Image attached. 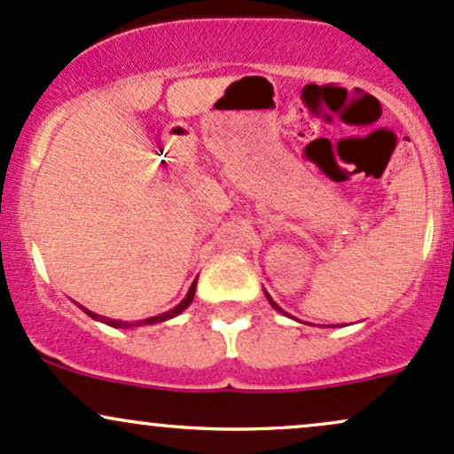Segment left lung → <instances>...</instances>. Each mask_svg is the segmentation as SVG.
I'll return each mask as SVG.
<instances>
[{
    "instance_id": "8db88e82",
    "label": "left lung",
    "mask_w": 454,
    "mask_h": 454,
    "mask_svg": "<svg viewBox=\"0 0 454 454\" xmlns=\"http://www.w3.org/2000/svg\"><path fill=\"white\" fill-rule=\"evenodd\" d=\"M267 299H269V303L275 307V309H278V311H281V314H286V311H284V309H281V307H279L278 303H275V301H273V299H270V296H269V294H267ZM286 316H288V314H286Z\"/></svg>"
}]
</instances>
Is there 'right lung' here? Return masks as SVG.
Here are the masks:
<instances>
[{"mask_svg":"<svg viewBox=\"0 0 454 454\" xmlns=\"http://www.w3.org/2000/svg\"><path fill=\"white\" fill-rule=\"evenodd\" d=\"M194 293H196V279H194V284L190 286V290H187V294H185V299L181 301L179 305L176 307H173V309L170 311H166V314H160V316H153V317H147V320H140V322H123V320H113V317H104V316H98V314H93V311H90V309H85V307H81V309H85V314L87 316H91L93 320H100V322H104V325H108V326H113V328H129V326H143V325H158V322H164V320H170V317H175V316H179L181 311L185 309L187 305L192 303V299H194Z\"/></svg>","mask_w":454,"mask_h":454,"instance_id":"add662e5","label":"right lung"}]
</instances>
